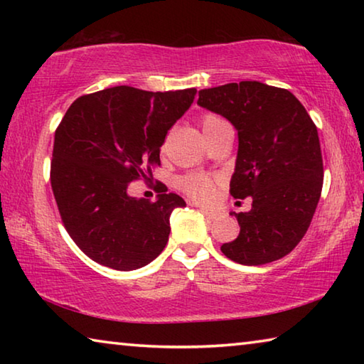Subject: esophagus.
<instances>
[{
  "label": "esophagus",
  "instance_id": "esophagus-1",
  "mask_svg": "<svg viewBox=\"0 0 364 364\" xmlns=\"http://www.w3.org/2000/svg\"><path fill=\"white\" fill-rule=\"evenodd\" d=\"M200 212L204 213L207 218H210V220L220 218V212H217V210H210V208H200Z\"/></svg>",
  "mask_w": 364,
  "mask_h": 364
}]
</instances>
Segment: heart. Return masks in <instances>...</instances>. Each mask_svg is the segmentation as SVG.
<instances>
[{
	"instance_id": "heart-1",
	"label": "heart",
	"mask_w": 364,
	"mask_h": 364,
	"mask_svg": "<svg viewBox=\"0 0 364 364\" xmlns=\"http://www.w3.org/2000/svg\"><path fill=\"white\" fill-rule=\"evenodd\" d=\"M223 125H226V122L215 114H204L200 117V127L205 138L210 136ZM217 184L218 181L213 176L204 173H191L180 180V188L197 202H210L215 197V193H217Z\"/></svg>"
}]
</instances>
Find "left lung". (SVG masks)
Masks as SVG:
<instances>
[{
	"label": "left lung",
	"instance_id": "8db88e82",
	"mask_svg": "<svg viewBox=\"0 0 364 364\" xmlns=\"http://www.w3.org/2000/svg\"><path fill=\"white\" fill-rule=\"evenodd\" d=\"M197 104L237 130L230 193L236 199L252 197L249 212L234 213L241 231L221 252L249 267L291 254L311 223L323 189L316 125L291 91L260 82L200 90Z\"/></svg>",
	"mask_w": 364,
	"mask_h": 364
}]
</instances>
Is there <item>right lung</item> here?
<instances>
[{"label":"right lung","mask_w":364,"mask_h":364,"mask_svg":"<svg viewBox=\"0 0 364 364\" xmlns=\"http://www.w3.org/2000/svg\"><path fill=\"white\" fill-rule=\"evenodd\" d=\"M196 93L114 86L80 96L60 120L51 188L67 232L93 262L132 271L167 245L170 213L186 202L160 181L154 202L128 196V184L151 181L160 146Z\"/></svg>","instance_id":"obj_1"}]
</instances>
